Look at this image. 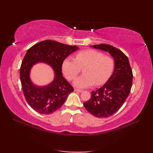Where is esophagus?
I'll return each instance as SVG.
<instances>
[{"instance_id": "34e87169", "label": "esophagus", "mask_w": 153, "mask_h": 153, "mask_svg": "<svg viewBox=\"0 0 153 153\" xmlns=\"http://www.w3.org/2000/svg\"><path fill=\"white\" fill-rule=\"evenodd\" d=\"M74 91L81 93V92H82L83 91H82V90H81V89H74Z\"/></svg>"}]
</instances>
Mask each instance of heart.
I'll return each instance as SVG.
<instances>
[{"mask_svg": "<svg viewBox=\"0 0 153 153\" xmlns=\"http://www.w3.org/2000/svg\"><path fill=\"white\" fill-rule=\"evenodd\" d=\"M115 62L109 55L93 49L79 51L76 58H66L63 61L62 69L65 77L72 81L83 68L84 75L74 81L75 86L85 88L96 84L102 85L111 76L114 69Z\"/></svg>", "mask_w": 153, "mask_h": 153, "instance_id": "heart-1", "label": "heart"}]
</instances>
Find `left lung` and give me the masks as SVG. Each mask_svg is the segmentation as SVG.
I'll return each mask as SVG.
<instances>
[{
	"label": "left lung",
	"mask_w": 153,
	"mask_h": 153,
	"mask_svg": "<svg viewBox=\"0 0 153 153\" xmlns=\"http://www.w3.org/2000/svg\"><path fill=\"white\" fill-rule=\"evenodd\" d=\"M91 47L111 54L115 62L114 71L105 85L91 92L90 99L83 105L93 116L108 118L118 111L129 96L133 82L132 70L128 57L118 48L105 44Z\"/></svg>",
	"instance_id": "8db88e82"
}]
</instances>
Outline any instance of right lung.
Instances as JSON below:
<instances>
[{
  "label": "right lung",
  "mask_w": 153,
  "mask_h": 153,
  "mask_svg": "<svg viewBox=\"0 0 153 153\" xmlns=\"http://www.w3.org/2000/svg\"><path fill=\"white\" fill-rule=\"evenodd\" d=\"M77 49L76 46L45 40L34 45L27 51L20 67L22 88L29 105L38 113L49 114L55 112L74 91L73 87L62 76V66L66 57ZM38 61L47 63L54 69L55 79L47 86H35L29 79L30 68Z\"/></svg>",
  "instance_id": "obj_1"
}]
</instances>
